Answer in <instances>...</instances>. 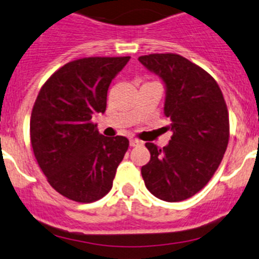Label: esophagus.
<instances>
[{
	"mask_svg": "<svg viewBox=\"0 0 259 259\" xmlns=\"http://www.w3.org/2000/svg\"><path fill=\"white\" fill-rule=\"evenodd\" d=\"M129 143H130V147H137V145L142 144V142H140L139 139H135V138H130Z\"/></svg>",
	"mask_w": 259,
	"mask_h": 259,
	"instance_id": "esophagus-1",
	"label": "esophagus"
}]
</instances>
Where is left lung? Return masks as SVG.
<instances>
[{
    "label": "left lung",
    "instance_id": "left-lung-1",
    "mask_svg": "<svg viewBox=\"0 0 259 259\" xmlns=\"http://www.w3.org/2000/svg\"><path fill=\"white\" fill-rule=\"evenodd\" d=\"M165 84L164 114L173 134L165 147L145 143L150 160L142 167L145 186L155 197L183 201L207 185L229 142V114L219 84L182 55L139 57Z\"/></svg>",
    "mask_w": 259,
    "mask_h": 259
}]
</instances>
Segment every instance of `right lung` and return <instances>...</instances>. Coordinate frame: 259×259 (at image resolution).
I'll return each mask as SVG.
<instances>
[{
    "label": "right lung",
    "mask_w": 259,
    "mask_h": 259,
    "mask_svg": "<svg viewBox=\"0 0 259 259\" xmlns=\"http://www.w3.org/2000/svg\"><path fill=\"white\" fill-rule=\"evenodd\" d=\"M130 57L72 60L42 84L30 119V142L49 185L77 202L97 201L111 190L129 140L100 134L92 122L106 110L107 90Z\"/></svg>",
    "instance_id": "right-lung-1"
}]
</instances>
